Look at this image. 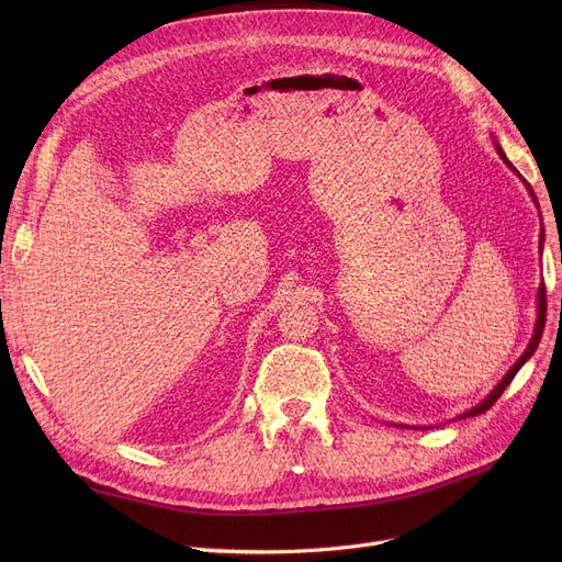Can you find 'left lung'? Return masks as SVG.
I'll use <instances>...</instances> for the list:
<instances>
[{"label":"left lung","mask_w":562,"mask_h":562,"mask_svg":"<svg viewBox=\"0 0 562 562\" xmlns=\"http://www.w3.org/2000/svg\"><path fill=\"white\" fill-rule=\"evenodd\" d=\"M496 145V153L501 155V159L506 161V166L510 168V170H515L517 172V168L508 161V157L504 155V150H501V145L498 143H494ZM519 175V172H517ZM521 177V175H519ZM524 184H526V180H524ZM526 189H528V193H530V198H533V202L538 204V198H536V193H533V189H530L528 184H526ZM540 248H542V241H540ZM544 318H547V289H544V284H540V289H538V321H536V333H533V337H530V341H528V346H526V350H524V356L510 367V371L504 375V380L498 382V385L490 392V396L483 401V403H479L476 407H471L469 412H464V415L460 417V419H464V417H476V415H483V412H487L496 401H498V396L504 394V390L510 385L513 382V378L517 375V371L526 364V360L533 356L536 352V348H538V344H540V339H542V330H544Z\"/></svg>","instance_id":"1"}]
</instances>
